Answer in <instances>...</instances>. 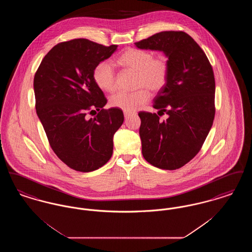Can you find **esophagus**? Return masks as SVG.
Here are the masks:
<instances>
[{
  "mask_svg": "<svg viewBox=\"0 0 252 252\" xmlns=\"http://www.w3.org/2000/svg\"><path fill=\"white\" fill-rule=\"evenodd\" d=\"M124 115H125V118L127 119V118H129L131 115H133V113H132V112H126V111H125V112H124Z\"/></svg>",
  "mask_w": 252,
  "mask_h": 252,
  "instance_id": "esophagus-1",
  "label": "esophagus"
}]
</instances>
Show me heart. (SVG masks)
<instances>
[{
    "mask_svg": "<svg viewBox=\"0 0 252 252\" xmlns=\"http://www.w3.org/2000/svg\"><path fill=\"white\" fill-rule=\"evenodd\" d=\"M117 63L125 69L137 72L134 93H117L109 98V105L126 112H132L144 106L149 100L150 94L160 92L168 82L169 63L163 55L154 57L147 50L128 48L117 58ZM94 78L97 86L105 92L111 93L116 89V74L113 66L108 61L96 65Z\"/></svg>",
    "mask_w": 252,
    "mask_h": 252,
    "instance_id": "1",
    "label": "heart"
}]
</instances>
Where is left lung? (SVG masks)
<instances>
[{
    "instance_id": "1",
    "label": "left lung",
    "mask_w": 252,
    "mask_h": 252,
    "mask_svg": "<svg viewBox=\"0 0 252 252\" xmlns=\"http://www.w3.org/2000/svg\"><path fill=\"white\" fill-rule=\"evenodd\" d=\"M139 49L163 52L169 63L166 86L158 92L156 113L140 112L142 152L155 167L176 170L202 147L215 119L216 81L203 50L182 31H164L135 42Z\"/></svg>"
}]
</instances>
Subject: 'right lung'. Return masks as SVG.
Here are the masks:
<instances>
[{
    "mask_svg": "<svg viewBox=\"0 0 252 252\" xmlns=\"http://www.w3.org/2000/svg\"><path fill=\"white\" fill-rule=\"evenodd\" d=\"M116 49L86 38L60 42L49 51L35 74L36 114L49 144L75 171H94L112 156L113 136L124 114L119 108H103L107 99L94 71ZM96 110V116L89 119L86 114Z\"/></svg>",
    "mask_w": 252,
    "mask_h": 252,
    "instance_id": "obj_1",
    "label": "right lung"
}]
</instances>
